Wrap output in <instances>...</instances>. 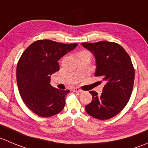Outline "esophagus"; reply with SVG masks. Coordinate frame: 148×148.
Masks as SVG:
<instances>
[{"mask_svg": "<svg viewBox=\"0 0 148 148\" xmlns=\"http://www.w3.org/2000/svg\"><path fill=\"white\" fill-rule=\"evenodd\" d=\"M72 91L76 92H82V90H80L78 87H74V88L72 89Z\"/></svg>", "mask_w": 148, "mask_h": 148, "instance_id": "34e87169", "label": "esophagus"}]
</instances>
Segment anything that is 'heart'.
<instances>
[{
  "instance_id": "heart-1",
  "label": "heart",
  "mask_w": 148,
  "mask_h": 148,
  "mask_svg": "<svg viewBox=\"0 0 148 148\" xmlns=\"http://www.w3.org/2000/svg\"><path fill=\"white\" fill-rule=\"evenodd\" d=\"M82 54H88V55H91V54H90V53L89 52V51H81V52L79 53L78 55H82Z\"/></svg>"
}]
</instances>
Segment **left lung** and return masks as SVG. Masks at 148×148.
Returning <instances> with one entry per match:
<instances>
[{"instance_id": "8db88e82", "label": "left lung", "mask_w": 148, "mask_h": 148, "mask_svg": "<svg viewBox=\"0 0 148 148\" xmlns=\"http://www.w3.org/2000/svg\"><path fill=\"white\" fill-rule=\"evenodd\" d=\"M82 45L94 54L97 64L95 76L106 83L101 95L90 92L92 100L85 110L97 119H109L124 109L131 97L134 80L132 62L125 50L116 42L100 41Z\"/></svg>"}]
</instances>
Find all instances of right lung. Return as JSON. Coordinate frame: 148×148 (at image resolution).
Returning a JSON list of instances; mask_svg holds the SVG:
<instances>
[{
    "label": "right lung",
    "mask_w": 148,
    "mask_h": 148,
    "mask_svg": "<svg viewBox=\"0 0 148 148\" xmlns=\"http://www.w3.org/2000/svg\"><path fill=\"white\" fill-rule=\"evenodd\" d=\"M77 45L39 40L20 57L16 67L18 92L26 106L37 115L51 117L64 108L65 97L70 91L53 87L51 75L59 70L58 60Z\"/></svg>",
    "instance_id": "add662e5"
}]
</instances>
